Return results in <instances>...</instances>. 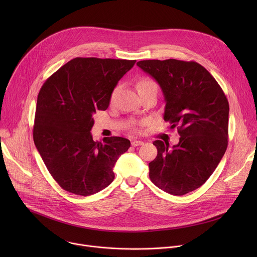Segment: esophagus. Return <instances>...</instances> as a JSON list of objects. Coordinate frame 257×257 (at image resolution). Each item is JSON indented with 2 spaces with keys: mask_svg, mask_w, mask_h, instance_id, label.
Wrapping results in <instances>:
<instances>
[{
  "mask_svg": "<svg viewBox=\"0 0 257 257\" xmlns=\"http://www.w3.org/2000/svg\"><path fill=\"white\" fill-rule=\"evenodd\" d=\"M132 146H139V145H142L143 144V141H140V140H134V141H132Z\"/></svg>",
  "mask_w": 257,
  "mask_h": 257,
  "instance_id": "esophagus-1",
  "label": "esophagus"
}]
</instances>
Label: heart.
Segmentation results:
<instances>
[{
	"label": "heart",
	"mask_w": 257,
	"mask_h": 257,
	"mask_svg": "<svg viewBox=\"0 0 257 257\" xmlns=\"http://www.w3.org/2000/svg\"><path fill=\"white\" fill-rule=\"evenodd\" d=\"M136 89L138 91L139 94H142L144 92H149V91H158V85L155 82V80H153L152 78L149 77H141L136 81ZM118 92V87H116L112 94H111V101H113L117 95Z\"/></svg>",
	"instance_id": "b5f03b06"
}]
</instances>
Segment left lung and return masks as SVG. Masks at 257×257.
Returning a JSON list of instances; mask_svg holds the SVG:
<instances>
[{"mask_svg": "<svg viewBox=\"0 0 257 257\" xmlns=\"http://www.w3.org/2000/svg\"><path fill=\"white\" fill-rule=\"evenodd\" d=\"M137 66L161 86L164 120L177 127L179 143L156 140L157 158L149 164L150 178L160 189L184 195L211 176L228 146L229 102L210 73L193 61L144 60Z\"/></svg>", "mask_w": 257, "mask_h": 257, "instance_id": "obj_1", "label": "left lung"}]
</instances>
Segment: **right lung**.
Returning a JSON list of instances; mask_svg holds the SVG:
<instances>
[{
  "label": "right lung",
  "mask_w": 257,
  "mask_h": 257,
  "mask_svg": "<svg viewBox=\"0 0 257 257\" xmlns=\"http://www.w3.org/2000/svg\"><path fill=\"white\" fill-rule=\"evenodd\" d=\"M135 60L75 58L42 86L36 102L33 140L47 169L66 191L88 196L115 178L114 167L130 148L123 137L94 141L93 114L104 111L118 81Z\"/></svg>",
  "instance_id": "1"
}]
</instances>
